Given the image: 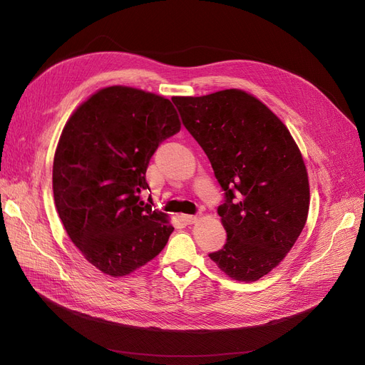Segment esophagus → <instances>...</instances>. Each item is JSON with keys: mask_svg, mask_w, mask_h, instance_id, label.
Returning a JSON list of instances; mask_svg holds the SVG:
<instances>
[{"mask_svg": "<svg viewBox=\"0 0 365 365\" xmlns=\"http://www.w3.org/2000/svg\"><path fill=\"white\" fill-rule=\"evenodd\" d=\"M182 219H183L185 224H194V222L197 220V216H194V215H183Z\"/></svg>", "mask_w": 365, "mask_h": 365, "instance_id": "34e87169", "label": "esophagus"}]
</instances>
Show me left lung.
<instances>
[{
    "label": "left lung",
    "instance_id": "8db88e82",
    "mask_svg": "<svg viewBox=\"0 0 365 365\" xmlns=\"http://www.w3.org/2000/svg\"><path fill=\"white\" fill-rule=\"evenodd\" d=\"M173 103L225 191L217 215L227 243L209 257L235 280H258L287 257L306 225L310 189L303 156L283 122L245 91Z\"/></svg>",
    "mask_w": 365,
    "mask_h": 365
}]
</instances>
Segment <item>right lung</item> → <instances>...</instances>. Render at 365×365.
I'll list each match as a JSON object with an SVG mask.
<instances>
[{
    "mask_svg": "<svg viewBox=\"0 0 365 365\" xmlns=\"http://www.w3.org/2000/svg\"><path fill=\"white\" fill-rule=\"evenodd\" d=\"M180 131L171 101L128 86L95 92L62 130L53 160L58 215L82 255L108 276H126L160 253L173 232L140 198L164 140Z\"/></svg>",
    "mask_w": 365,
    "mask_h": 365,
    "instance_id": "obj_1",
    "label": "right lung"
}]
</instances>
